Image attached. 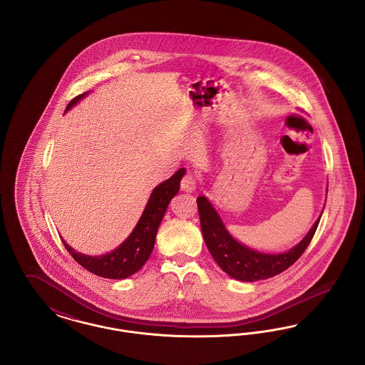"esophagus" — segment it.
Returning <instances> with one entry per match:
<instances>
[{
	"label": "esophagus",
	"mask_w": 365,
	"mask_h": 365,
	"mask_svg": "<svg viewBox=\"0 0 365 365\" xmlns=\"http://www.w3.org/2000/svg\"><path fill=\"white\" fill-rule=\"evenodd\" d=\"M180 187L182 190L192 192L197 189V182H195V176L192 174H187L183 176L182 182H180Z\"/></svg>",
	"instance_id": "obj_1"
}]
</instances>
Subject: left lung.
Wrapping results in <instances>:
<instances>
[{
  "mask_svg": "<svg viewBox=\"0 0 365 365\" xmlns=\"http://www.w3.org/2000/svg\"><path fill=\"white\" fill-rule=\"evenodd\" d=\"M197 204L201 230L209 253L227 275L241 282L272 278L292 267L312 241L323 215L322 212L308 234L294 247L283 253H264L238 242L230 234L220 215L205 195H200Z\"/></svg>",
  "mask_w": 365,
  "mask_h": 365,
  "instance_id": "1",
  "label": "left lung"
}]
</instances>
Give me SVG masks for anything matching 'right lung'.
Wrapping results in <instances>:
<instances>
[{"mask_svg":"<svg viewBox=\"0 0 365 365\" xmlns=\"http://www.w3.org/2000/svg\"><path fill=\"white\" fill-rule=\"evenodd\" d=\"M87 94L88 93H83L75 97L67 106L66 112L85 98ZM185 174L186 170L180 168L170 179L161 182L153 189L137 226L112 252L100 256H88L76 252L61 238L66 249L76 262L94 275L108 279H124L134 275L150 257L155 247L158 226L165 215L168 204L180 189V180Z\"/></svg>","mask_w":365,"mask_h":365,"instance_id":"right-lung-1","label":"right lung"}]
</instances>
